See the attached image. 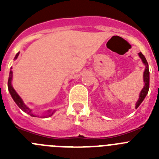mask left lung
I'll list each match as a JSON object with an SVG mask.
<instances>
[{
  "label": "left lung",
  "instance_id": "left-lung-1",
  "mask_svg": "<svg viewBox=\"0 0 159 159\" xmlns=\"http://www.w3.org/2000/svg\"><path fill=\"white\" fill-rule=\"evenodd\" d=\"M139 56L141 58L142 61L146 66L145 71H144V73H143V81H144V87L142 89L141 92H140L139 98L138 99L137 102H136L135 108H138L139 107V105L141 104L142 102L143 101V99H145V97L147 96V93H148L149 88H150V71H149V67H148V63H147V60H146L145 57L143 56V53L139 52Z\"/></svg>",
  "mask_w": 159,
  "mask_h": 159
}]
</instances>
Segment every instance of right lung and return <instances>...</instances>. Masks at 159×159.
Masks as SVG:
<instances>
[{
	"instance_id": "1",
	"label": "right lung",
	"mask_w": 159,
	"mask_h": 159,
	"mask_svg": "<svg viewBox=\"0 0 159 159\" xmlns=\"http://www.w3.org/2000/svg\"><path fill=\"white\" fill-rule=\"evenodd\" d=\"M19 53H16V57H15V60H16V58L18 57V56H19ZM12 71H10V72H9V77H8V92H9V93H10L11 96H12V99L14 100V102H16V104H17V106L19 107L20 109H21L23 111L26 112V113H28L29 115H30L31 116H32V117H35V115H33L32 112V110L31 109H29V107H28L25 104V102H23V100L21 99V98L19 96V95H18L17 93H16V92L14 90V88H12ZM56 111H48V113L46 114L45 116H43V117H50V116H52L54 114V112Z\"/></svg>"
}]
</instances>
